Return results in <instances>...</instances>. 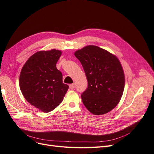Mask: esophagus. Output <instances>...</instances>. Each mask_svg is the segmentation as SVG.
Segmentation results:
<instances>
[{
    "label": "esophagus",
    "instance_id": "34e87169",
    "mask_svg": "<svg viewBox=\"0 0 154 154\" xmlns=\"http://www.w3.org/2000/svg\"><path fill=\"white\" fill-rule=\"evenodd\" d=\"M75 83H72V84H70L69 85V88H70L71 90H74V89H75Z\"/></svg>",
    "mask_w": 154,
    "mask_h": 154
}]
</instances>
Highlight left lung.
Returning <instances> with one entry per match:
<instances>
[{
	"label": "left lung",
	"instance_id": "left-lung-1",
	"mask_svg": "<svg viewBox=\"0 0 154 154\" xmlns=\"http://www.w3.org/2000/svg\"><path fill=\"white\" fill-rule=\"evenodd\" d=\"M75 56L88 81V88L82 94L84 106L94 115L110 112L119 102L125 88V73L119 60L95 45L79 49Z\"/></svg>",
	"mask_w": 154,
	"mask_h": 154
}]
</instances>
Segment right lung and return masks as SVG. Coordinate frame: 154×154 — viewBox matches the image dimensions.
I'll list each match as a JSON object with an SVG mask.
<instances>
[{"label":"right lung","instance_id":"1","mask_svg":"<svg viewBox=\"0 0 154 154\" xmlns=\"http://www.w3.org/2000/svg\"><path fill=\"white\" fill-rule=\"evenodd\" d=\"M62 52L56 49L35 53L20 72V87L25 99L44 112H49L63 102L69 86L56 67Z\"/></svg>","mask_w":154,"mask_h":154}]
</instances>
